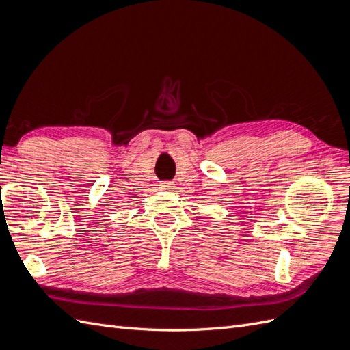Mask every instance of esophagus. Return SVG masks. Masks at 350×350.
<instances>
[{"instance_id": "esophagus-1", "label": "esophagus", "mask_w": 350, "mask_h": 350, "mask_svg": "<svg viewBox=\"0 0 350 350\" xmlns=\"http://www.w3.org/2000/svg\"><path fill=\"white\" fill-rule=\"evenodd\" d=\"M159 188L166 189V191H171V189H174V184L171 181H162L161 184H159Z\"/></svg>"}]
</instances>
